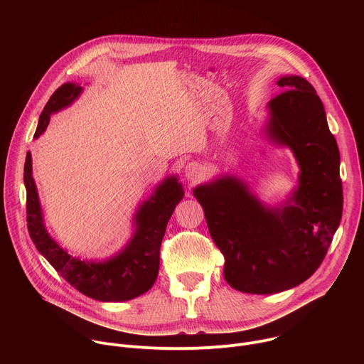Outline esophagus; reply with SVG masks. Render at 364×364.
Returning <instances> with one entry per match:
<instances>
[{"label": "esophagus", "instance_id": "esophagus-1", "mask_svg": "<svg viewBox=\"0 0 364 364\" xmlns=\"http://www.w3.org/2000/svg\"><path fill=\"white\" fill-rule=\"evenodd\" d=\"M184 176L190 181H197L200 177H203V167L197 163H188L184 168Z\"/></svg>", "mask_w": 364, "mask_h": 364}]
</instances>
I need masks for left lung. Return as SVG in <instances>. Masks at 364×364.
Here are the masks:
<instances>
[{"label":"left lung","instance_id":"1","mask_svg":"<svg viewBox=\"0 0 364 364\" xmlns=\"http://www.w3.org/2000/svg\"><path fill=\"white\" fill-rule=\"evenodd\" d=\"M277 85L285 90L268 102L265 134L291 148L299 166L288 200L268 207L226 174L194 188L225 256V279L246 294L282 292L306 281L324 261L343 215L340 152L320 96L301 76H282Z\"/></svg>","mask_w":364,"mask_h":364}]
</instances>
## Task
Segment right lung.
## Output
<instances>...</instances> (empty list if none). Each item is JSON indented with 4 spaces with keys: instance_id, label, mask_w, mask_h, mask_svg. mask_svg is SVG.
<instances>
[{
    "instance_id": "add662e5",
    "label": "right lung",
    "mask_w": 364,
    "mask_h": 364,
    "mask_svg": "<svg viewBox=\"0 0 364 364\" xmlns=\"http://www.w3.org/2000/svg\"><path fill=\"white\" fill-rule=\"evenodd\" d=\"M82 90V86L68 82L51 95L40 115L34 138L46 131L50 115L72 105ZM31 173V154L28 151L24 164V184L30 237L48 264L73 288L97 301L119 302L136 298L154 285L160 269V246L167 223L184 196L177 177L163 180L152 196L138 207L134 216L135 232L127 246L115 256L95 262L73 257L47 233Z\"/></svg>"
}]
</instances>
